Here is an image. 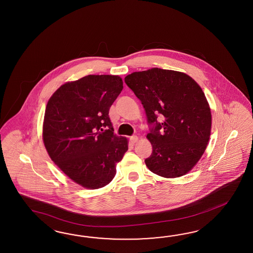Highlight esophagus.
Wrapping results in <instances>:
<instances>
[{
  "instance_id": "obj_1",
  "label": "esophagus",
  "mask_w": 253,
  "mask_h": 253,
  "mask_svg": "<svg viewBox=\"0 0 253 253\" xmlns=\"http://www.w3.org/2000/svg\"><path fill=\"white\" fill-rule=\"evenodd\" d=\"M130 142H131V144H135L137 141H138V137L136 135H133V136L130 137Z\"/></svg>"
}]
</instances>
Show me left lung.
I'll return each instance as SVG.
<instances>
[{"mask_svg": "<svg viewBox=\"0 0 253 253\" xmlns=\"http://www.w3.org/2000/svg\"><path fill=\"white\" fill-rule=\"evenodd\" d=\"M124 80L141 100L149 125L153 152L144 160L147 168L164 178L183 176L210 138L212 115L205 93L191 76L172 70L134 72Z\"/></svg>", "mask_w": 253, "mask_h": 253, "instance_id": "8db88e82", "label": "left lung"}]
</instances>
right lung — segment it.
<instances>
[{
  "mask_svg": "<svg viewBox=\"0 0 253 253\" xmlns=\"http://www.w3.org/2000/svg\"><path fill=\"white\" fill-rule=\"evenodd\" d=\"M123 88L118 75H87L62 84L47 104L43 142L48 156L86 189L109 184L128 150V140L113 133L109 116Z\"/></svg>",
  "mask_w": 253,
  "mask_h": 253,
  "instance_id": "add662e5",
  "label": "right lung"
}]
</instances>
